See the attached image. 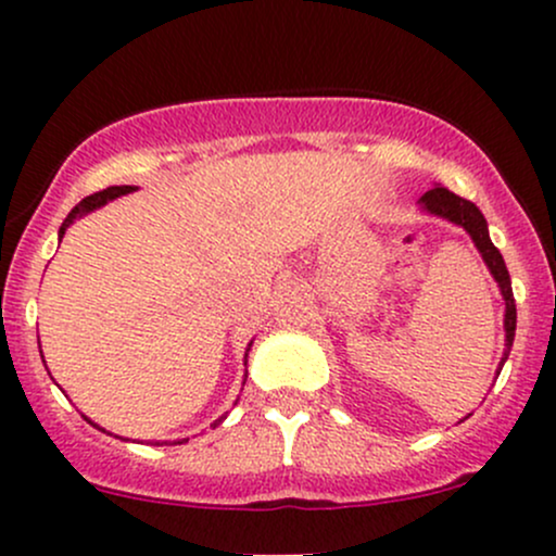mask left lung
Returning <instances> with one entry per match:
<instances>
[{"instance_id": "8db88e82", "label": "left lung", "mask_w": 556, "mask_h": 556, "mask_svg": "<svg viewBox=\"0 0 556 556\" xmlns=\"http://www.w3.org/2000/svg\"><path fill=\"white\" fill-rule=\"evenodd\" d=\"M418 203L424 212H429L433 216H442V219L452 222V225H460L465 232L470 235V240L476 242L478 253H481V258L486 261L491 277H494L496 285H500L502 298H504V348H507L502 355L500 368H496V371H502L504 361H507L509 348H513V340H515L518 311H515V295H513V282H509V271H507V266H504L502 253L496 251V245L489 238L486 219H483V214L478 212L476 203L465 201V198L455 195L452 190L442 188V185H437V188H431L429 193L420 195Z\"/></svg>"}]
</instances>
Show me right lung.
Wrapping results in <instances>:
<instances>
[{"mask_svg": "<svg viewBox=\"0 0 556 556\" xmlns=\"http://www.w3.org/2000/svg\"><path fill=\"white\" fill-rule=\"evenodd\" d=\"M132 185H112V188H106V190H99V193H93V195H88V198H83V201L78 203V206L73 208V212L67 214V219L62 222V227H60V240L65 238V229L73 225L75 219H80V216H86V214H91V212H96V208H101L104 206V203H110V201H114V198H119V195H127V193H132ZM253 344V342H251ZM251 344H248V350H251ZM248 350H245V363H248ZM242 384H245V381H242ZM222 420H225V416H222L219 420H214V426H219ZM96 426V424H93ZM182 442H188V439H180V442H175V444H182ZM156 444H167V442H156Z\"/></svg>", "mask_w": 556, "mask_h": 556, "instance_id": "right-lung-1", "label": "right lung"}]
</instances>
